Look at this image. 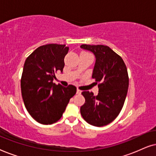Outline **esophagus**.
Wrapping results in <instances>:
<instances>
[{
  "label": "esophagus",
  "instance_id": "1",
  "mask_svg": "<svg viewBox=\"0 0 156 156\" xmlns=\"http://www.w3.org/2000/svg\"><path fill=\"white\" fill-rule=\"evenodd\" d=\"M82 93V91L81 90H80V89H76V94H80Z\"/></svg>",
  "mask_w": 156,
  "mask_h": 156
}]
</instances>
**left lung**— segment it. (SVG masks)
I'll return each instance as SVG.
<instances>
[{"label":"left lung","instance_id":"left-lung-1","mask_svg":"<svg viewBox=\"0 0 156 156\" xmlns=\"http://www.w3.org/2000/svg\"><path fill=\"white\" fill-rule=\"evenodd\" d=\"M81 48L94 55L92 78L99 83L97 96L84 91L85 103L80 108L83 119L94 126H104L118 116L129 89L127 68L122 58L109 47L82 44Z\"/></svg>","mask_w":156,"mask_h":156}]
</instances>
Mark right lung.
Instances as JSON below:
<instances>
[{"label":"right lung","instance_id":"1","mask_svg":"<svg viewBox=\"0 0 156 156\" xmlns=\"http://www.w3.org/2000/svg\"><path fill=\"white\" fill-rule=\"evenodd\" d=\"M68 51L65 44H45L36 49L25 62L20 81L23 99L30 116L42 124L59 120L76 94L73 85L65 87L52 82L55 72L63 71Z\"/></svg>","mask_w":156,"mask_h":156}]
</instances>
